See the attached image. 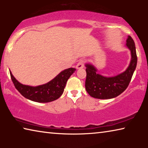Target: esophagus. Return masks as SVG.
<instances>
[{"label": "esophagus", "instance_id": "obj_1", "mask_svg": "<svg viewBox=\"0 0 148 148\" xmlns=\"http://www.w3.org/2000/svg\"><path fill=\"white\" fill-rule=\"evenodd\" d=\"M84 60L82 59L80 60L78 63L77 64V65L76 66V69H80L84 68Z\"/></svg>", "mask_w": 148, "mask_h": 148}]
</instances>
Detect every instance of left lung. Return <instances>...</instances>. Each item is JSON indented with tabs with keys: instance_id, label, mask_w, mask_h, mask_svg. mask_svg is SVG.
Masks as SVG:
<instances>
[{
	"instance_id": "obj_1",
	"label": "left lung",
	"mask_w": 148,
	"mask_h": 148,
	"mask_svg": "<svg viewBox=\"0 0 148 148\" xmlns=\"http://www.w3.org/2000/svg\"><path fill=\"white\" fill-rule=\"evenodd\" d=\"M126 46L131 51V61L127 69L116 76H103L98 74L97 69L93 65L86 64L87 76L85 86L90 96L99 99H113L127 88L137 64L136 47L131 36H128Z\"/></svg>"
}]
</instances>
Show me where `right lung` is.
<instances>
[{
	"instance_id": "1",
	"label": "right lung",
	"mask_w": 148,
	"mask_h": 148,
	"mask_svg": "<svg viewBox=\"0 0 148 148\" xmlns=\"http://www.w3.org/2000/svg\"><path fill=\"white\" fill-rule=\"evenodd\" d=\"M75 71L74 68L65 69L47 84L36 87L21 84L15 78L11 71L10 73L15 87L25 98L37 102H49L61 96L67 80Z\"/></svg>"
}]
</instances>
